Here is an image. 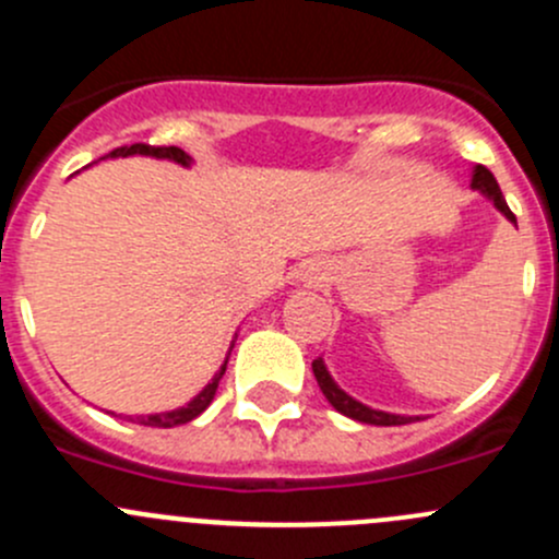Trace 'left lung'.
Instances as JSON below:
<instances>
[{"instance_id": "8db88e82", "label": "left lung", "mask_w": 559, "mask_h": 559, "mask_svg": "<svg viewBox=\"0 0 559 559\" xmlns=\"http://www.w3.org/2000/svg\"><path fill=\"white\" fill-rule=\"evenodd\" d=\"M473 189H478L481 194H487L489 200L495 202V207H498L500 213H503L506 218H509L511 224H516V216L511 213V207L506 205L503 200V191H500L498 180H495V175L487 170L484 165H476V170H473V180H471ZM313 376L316 381H319L321 392H324V397L330 400L332 408L341 411L343 416H348V419H357L362 421V425H376V427H394V425H408V421H419V416H400V414H386V411H376V408H368V405H362L359 400L348 397L346 392H343L341 386L332 381V376L326 373L324 362L319 359H313Z\"/></svg>"}]
</instances>
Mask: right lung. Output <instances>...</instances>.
<instances>
[{
    "label": "right lung",
    "mask_w": 559,
    "mask_h": 559,
    "mask_svg": "<svg viewBox=\"0 0 559 559\" xmlns=\"http://www.w3.org/2000/svg\"><path fill=\"white\" fill-rule=\"evenodd\" d=\"M132 154H143V156H156V159H173L178 162V165H189V154L180 148H175V145H145V143H134V145H123V148H116L110 151V156L116 159V156H132ZM224 370H227V362L222 365V370H218L216 376H213V381L202 389L200 394H197L194 400H191L189 405H183V408H175V411H167V414H151V416H127L129 421H138V425H145V427H178V425H186V421L197 419V416L202 414V411L211 405L213 394H216L218 389V381H222Z\"/></svg>",
    "instance_id": "right-lung-1"
}]
</instances>
